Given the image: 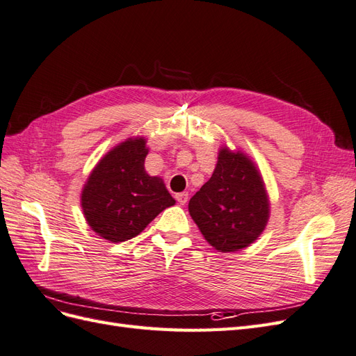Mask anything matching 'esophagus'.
<instances>
[{
	"mask_svg": "<svg viewBox=\"0 0 356 356\" xmlns=\"http://www.w3.org/2000/svg\"><path fill=\"white\" fill-rule=\"evenodd\" d=\"M175 197H177V200H178L179 204H186L187 200H188V193H178V195H177Z\"/></svg>",
	"mask_w": 356,
	"mask_h": 356,
	"instance_id": "34e87169",
	"label": "esophagus"
}]
</instances>
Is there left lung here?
Instances as JSON below:
<instances>
[{
  "label": "left lung",
  "instance_id": "left-lung-1",
  "mask_svg": "<svg viewBox=\"0 0 356 356\" xmlns=\"http://www.w3.org/2000/svg\"><path fill=\"white\" fill-rule=\"evenodd\" d=\"M203 238L220 252L250 246L266 227L270 204L251 159L222 147L212 177L188 202Z\"/></svg>",
  "mask_w": 356,
  "mask_h": 356
}]
</instances>
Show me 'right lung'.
<instances>
[{
	"label": "right lung",
	"instance_id": "right-lung-1",
	"mask_svg": "<svg viewBox=\"0 0 356 356\" xmlns=\"http://www.w3.org/2000/svg\"><path fill=\"white\" fill-rule=\"evenodd\" d=\"M145 143L144 138H129L114 147L98 161L81 191L86 221L110 242L135 238L175 204L161 178L149 177L144 169Z\"/></svg>",
	"mask_w": 356,
	"mask_h": 356
}]
</instances>
